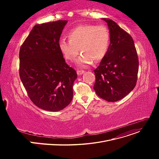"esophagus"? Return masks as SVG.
<instances>
[{"mask_svg": "<svg viewBox=\"0 0 159 159\" xmlns=\"http://www.w3.org/2000/svg\"><path fill=\"white\" fill-rule=\"evenodd\" d=\"M85 71L84 70H77V75H82L83 73H84Z\"/></svg>", "mask_w": 159, "mask_h": 159, "instance_id": "obj_1", "label": "esophagus"}]
</instances>
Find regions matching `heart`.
Instances as JSON below:
<instances>
[{
  "label": "heart",
  "mask_w": 159,
  "mask_h": 159,
  "mask_svg": "<svg viewBox=\"0 0 159 159\" xmlns=\"http://www.w3.org/2000/svg\"><path fill=\"white\" fill-rule=\"evenodd\" d=\"M68 41L60 40L58 47L66 60L73 61L79 53L77 61L80 67H87L101 61L104 58L110 42V33L104 26L82 24L70 30L67 34Z\"/></svg>",
  "instance_id": "1"
}]
</instances>
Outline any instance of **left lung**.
I'll list each match as a JSON object with an SVG mask.
<instances>
[{"label":"left lung","instance_id":"left-lung-1","mask_svg":"<svg viewBox=\"0 0 159 159\" xmlns=\"http://www.w3.org/2000/svg\"><path fill=\"white\" fill-rule=\"evenodd\" d=\"M110 33V44L104 58L94 70L97 95L107 102L123 98L134 89L139 59L131 35L111 19H102Z\"/></svg>","mask_w":159,"mask_h":159}]
</instances>
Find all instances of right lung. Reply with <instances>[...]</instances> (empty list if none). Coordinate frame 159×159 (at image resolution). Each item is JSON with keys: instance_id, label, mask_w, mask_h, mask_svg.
Returning <instances> with one entry per match:
<instances>
[{"instance_id": "obj_1", "label": "right lung", "mask_w": 159, "mask_h": 159, "mask_svg": "<svg viewBox=\"0 0 159 159\" xmlns=\"http://www.w3.org/2000/svg\"><path fill=\"white\" fill-rule=\"evenodd\" d=\"M67 20L33 27L19 52V75L35 106L49 111L62 110L73 98L76 71L65 62L58 47Z\"/></svg>"}]
</instances>
